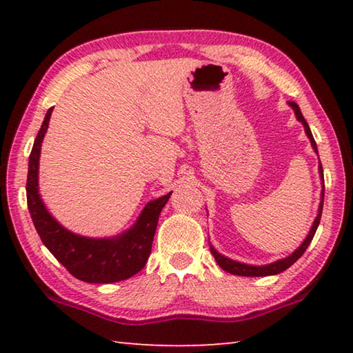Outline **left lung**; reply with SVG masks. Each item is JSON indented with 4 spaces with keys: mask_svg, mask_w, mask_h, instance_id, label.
<instances>
[{
    "mask_svg": "<svg viewBox=\"0 0 353 353\" xmlns=\"http://www.w3.org/2000/svg\"><path fill=\"white\" fill-rule=\"evenodd\" d=\"M290 107L292 110H294V115L297 118V121L302 123L303 129H305V134L308 137L310 143H312V148L313 151L318 154V146H316V141L313 139V134L312 130H310L308 123L305 121V118H303L301 109H299V105L296 103H288ZM319 176H321V183H322V190H321V202H319V208H318V216L314 218L313 221V225L312 229H310L308 235L305 240L302 241L301 246H299L294 252H291L288 256H285V259H280L274 263H270V265H261V266H255V265H248V263H241V261H236V260H232L229 256H224L223 254H219L216 249H214L212 244H210V252L213 254L214 260H216L218 265L223 268L224 271L234 274V276H243V277H266V276H276V274H280L288 270L291 265H294V263L301 259L305 252L307 248L310 246V243H312L313 236L316 234V229H318L319 225V221H321V214H322V205H324V172H322V165H321V160H319Z\"/></svg>",
    "mask_w": 353,
    "mask_h": 353,
    "instance_id": "left-lung-1",
    "label": "left lung"
}]
</instances>
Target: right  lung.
<instances>
[{"label": "right lung", "mask_w": 353, "mask_h": 353, "mask_svg": "<svg viewBox=\"0 0 353 353\" xmlns=\"http://www.w3.org/2000/svg\"><path fill=\"white\" fill-rule=\"evenodd\" d=\"M52 109L46 112L29 155L26 198L35 230L48 250L76 279L87 283H113L135 276L145 268L152 248L159 216L171 193L149 201L132 227L109 238L77 235L46 210L39 193V160L41 143L50 126Z\"/></svg>", "instance_id": "1"}]
</instances>
